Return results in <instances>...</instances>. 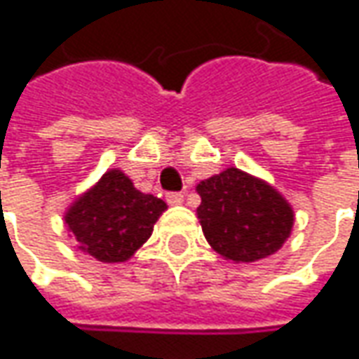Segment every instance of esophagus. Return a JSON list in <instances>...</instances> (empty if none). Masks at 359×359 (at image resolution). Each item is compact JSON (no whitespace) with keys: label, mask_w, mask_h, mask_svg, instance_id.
<instances>
[{"label":"esophagus","mask_w":359,"mask_h":359,"mask_svg":"<svg viewBox=\"0 0 359 359\" xmlns=\"http://www.w3.org/2000/svg\"><path fill=\"white\" fill-rule=\"evenodd\" d=\"M182 201H184V194L182 192H168L167 194L168 204H182Z\"/></svg>","instance_id":"obj_1"}]
</instances>
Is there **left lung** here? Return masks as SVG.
Masks as SVG:
<instances>
[{
  "instance_id": "left-lung-1",
  "label": "left lung",
  "mask_w": 359,
  "mask_h": 359,
  "mask_svg": "<svg viewBox=\"0 0 359 359\" xmlns=\"http://www.w3.org/2000/svg\"><path fill=\"white\" fill-rule=\"evenodd\" d=\"M196 191L208 244L234 262H254L280 250L290 236L294 212L278 192L238 168L203 180Z\"/></svg>"
}]
</instances>
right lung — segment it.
<instances>
[{"label":"right lung","instance_id":"right-lung-1","mask_svg":"<svg viewBox=\"0 0 359 359\" xmlns=\"http://www.w3.org/2000/svg\"><path fill=\"white\" fill-rule=\"evenodd\" d=\"M165 201L133 187L121 170H109L67 210L69 230L83 252L101 262H125L151 236Z\"/></svg>","mask_w":359,"mask_h":359}]
</instances>
